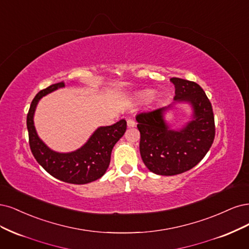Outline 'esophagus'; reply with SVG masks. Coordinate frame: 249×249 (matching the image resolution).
<instances>
[{
    "instance_id": "esophagus-1",
    "label": "esophagus",
    "mask_w": 249,
    "mask_h": 249,
    "mask_svg": "<svg viewBox=\"0 0 249 249\" xmlns=\"http://www.w3.org/2000/svg\"><path fill=\"white\" fill-rule=\"evenodd\" d=\"M127 126H128V128H132V127L135 126V122L133 121L132 119L127 120Z\"/></svg>"
}]
</instances>
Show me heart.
<instances>
[{
    "label": "heart",
    "mask_w": 249,
    "mask_h": 249,
    "mask_svg": "<svg viewBox=\"0 0 249 249\" xmlns=\"http://www.w3.org/2000/svg\"><path fill=\"white\" fill-rule=\"evenodd\" d=\"M154 96H155L154 90L147 89V90H143L138 94V99L140 102H149L154 98Z\"/></svg>",
    "instance_id": "heart-1"
}]
</instances>
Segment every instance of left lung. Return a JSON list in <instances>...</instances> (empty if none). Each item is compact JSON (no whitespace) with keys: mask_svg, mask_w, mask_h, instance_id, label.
<instances>
[{"mask_svg":"<svg viewBox=\"0 0 249 249\" xmlns=\"http://www.w3.org/2000/svg\"><path fill=\"white\" fill-rule=\"evenodd\" d=\"M175 86L174 102L135 117L141 132L140 152L143 163L160 176L182 174L196 166L211 148L215 125L211 103L196 83L171 78ZM189 105V121L173 130L165 119L168 111Z\"/></svg>","mask_w":249,"mask_h":249,"instance_id":"1","label":"left lung"}]
</instances>
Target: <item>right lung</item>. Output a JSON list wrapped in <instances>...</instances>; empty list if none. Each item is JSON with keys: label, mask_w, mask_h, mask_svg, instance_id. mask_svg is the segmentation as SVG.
<instances>
[{"label": "right lung", "mask_w": 249, "mask_h": 249, "mask_svg": "<svg viewBox=\"0 0 249 249\" xmlns=\"http://www.w3.org/2000/svg\"><path fill=\"white\" fill-rule=\"evenodd\" d=\"M62 88H65L64 82L52 85L40 91L31 103L27 117L31 151L37 162L53 177L77 185L91 183L106 174L111 151L126 131V120L121 119L113 125L98 127L84 145L74 151L64 153L52 150L39 138L34 115L40 99Z\"/></svg>", "instance_id": "obj_1"}]
</instances>
